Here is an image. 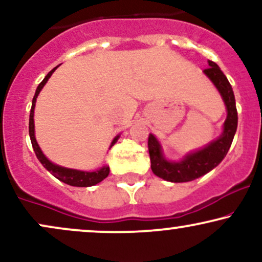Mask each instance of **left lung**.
I'll return each instance as SVG.
<instances>
[{
	"instance_id": "obj_1",
	"label": "left lung",
	"mask_w": 262,
	"mask_h": 262,
	"mask_svg": "<svg viewBox=\"0 0 262 262\" xmlns=\"http://www.w3.org/2000/svg\"><path fill=\"white\" fill-rule=\"evenodd\" d=\"M209 68L204 74L211 80L224 99L227 118L224 122V131L220 137L210 142L202 149L192 151L180 161L167 160L163 154L161 144L154 135L148 137V150L150 157V167L154 175L169 182H189L205 175L221 163L230 149L234 134L237 131L238 114L235 108L234 93L227 77L221 72L217 64L208 60Z\"/></svg>"
}]
</instances>
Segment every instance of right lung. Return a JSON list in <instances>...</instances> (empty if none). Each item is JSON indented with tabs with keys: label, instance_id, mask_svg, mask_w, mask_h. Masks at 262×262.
Listing matches in <instances>:
<instances>
[{
	"label": "right lung",
	"instance_id": "obj_1",
	"mask_svg": "<svg viewBox=\"0 0 262 262\" xmlns=\"http://www.w3.org/2000/svg\"><path fill=\"white\" fill-rule=\"evenodd\" d=\"M58 67H59V66L53 68V69L51 70V72L48 73L46 76H45V79L42 80V81L40 82V85L37 86L34 98H32L30 119H29V135H30L32 148H34V151H35V154H36L37 159L40 160V163L42 164V165H43L45 169H47L48 171H50V172L52 173V175L56 177V179L62 181V182H64V183H67V185L74 186V187H91V186H95V185H97V183H99L101 181L104 180L105 177L109 175V166L105 165V166L101 167L99 170H96V171H81V170L68 169V167L59 166V165H57V164H54L51 160L47 159L46 156L42 153L40 146L37 144L36 138H35V124H34L35 103H36V98H37L38 93H40L41 90L43 89V86L46 85L48 79H50L51 75H52V74L54 73V70H56ZM119 137H120V135L115 136V138L113 140L111 147H109V148H112L113 146H114L116 142H118Z\"/></svg>",
	"mask_w": 262,
	"mask_h": 262
}]
</instances>
